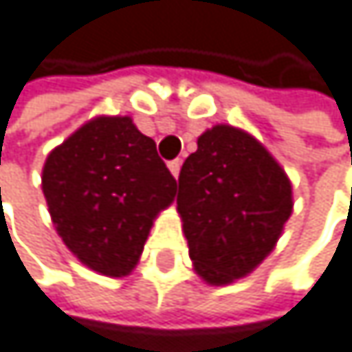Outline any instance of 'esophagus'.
<instances>
[{
    "label": "esophagus",
    "instance_id": "obj_1",
    "mask_svg": "<svg viewBox=\"0 0 352 352\" xmlns=\"http://www.w3.org/2000/svg\"><path fill=\"white\" fill-rule=\"evenodd\" d=\"M168 170L173 173V177L177 179V177H179V170H182V160H179V158H177V160H170V162H168Z\"/></svg>",
    "mask_w": 352,
    "mask_h": 352
}]
</instances>
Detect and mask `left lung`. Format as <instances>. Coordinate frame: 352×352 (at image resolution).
Wrapping results in <instances>:
<instances>
[{
  "label": "left lung",
  "instance_id": "1",
  "mask_svg": "<svg viewBox=\"0 0 352 352\" xmlns=\"http://www.w3.org/2000/svg\"><path fill=\"white\" fill-rule=\"evenodd\" d=\"M292 209V182L258 139L230 124L198 137L179 173L177 211L202 280L228 285L253 272Z\"/></svg>",
  "mask_w": 352,
  "mask_h": 352
}]
</instances>
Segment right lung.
<instances>
[{
    "label": "right lung",
    "instance_id": "right-lung-1",
    "mask_svg": "<svg viewBox=\"0 0 352 352\" xmlns=\"http://www.w3.org/2000/svg\"><path fill=\"white\" fill-rule=\"evenodd\" d=\"M42 190L67 249L94 272L126 276L177 182L129 116H99L48 154Z\"/></svg>",
    "mask_w": 352,
    "mask_h": 352
}]
</instances>
